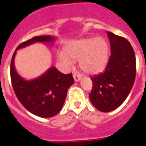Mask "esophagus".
Listing matches in <instances>:
<instances>
[{
  "mask_svg": "<svg viewBox=\"0 0 146 146\" xmlns=\"http://www.w3.org/2000/svg\"><path fill=\"white\" fill-rule=\"evenodd\" d=\"M73 79L75 80V82H78L81 80V76L80 74H73Z\"/></svg>",
  "mask_w": 146,
  "mask_h": 146,
  "instance_id": "esophagus-1",
  "label": "esophagus"
}]
</instances>
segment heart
Segmentation results:
<instances>
[{
    "label": "heart",
    "mask_w": 146,
    "mask_h": 146,
    "mask_svg": "<svg viewBox=\"0 0 146 146\" xmlns=\"http://www.w3.org/2000/svg\"><path fill=\"white\" fill-rule=\"evenodd\" d=\"M110 55V48L103 38L92 37L73 41L60 51L57 58L66 66H71L73 60H79L80 69L89 74H97L104 70Z\"/></svg>",
    "instance_id": "heart-1"
}]
</instances>
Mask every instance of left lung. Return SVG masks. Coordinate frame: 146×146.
<instances>
[{
  "instance_id": "left-lung-1",
  "label": "left lung",
  "mask_w": 146,
  "mask_h": 146,
  "mask_svg": "<svg viewBox=\"0 0 146 146\" xmlns=\"http://www.w3.org/2000/svg\"><path fill=\"white\" fill-rule=\"evenodd\" d=\"M111 55L103 73L91 77L93 83L89 95L92 105L101 112L116 110L125 101L135 83V51L127 40L107 32Z\"/></svg>"
}]
</instances>
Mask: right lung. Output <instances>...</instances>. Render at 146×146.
Segmentation results:
<instances>
[{
    "mask_svg": "<svg viewBox=\"0 0 146 146\" xmlns=\"http://www.w3.org/2000/svg\"><path fill=\"white\" fill-rule=\"evenodd\" d=\"M54 36H34L18 46L12 55L10 74L12 87L16 97L29 112L40 117L55 116L63 106L67 91L74 83L72 73L64 74L54 66L44 74L32 80H25L17 73L15 67L16 51L37 42L51 44Z\"/></svg>",
    "mask_w": 146,
    "mask_h": 146,
    "instance_id": "right-lung-1",
    "label": "right lung"
}]
</instances>
